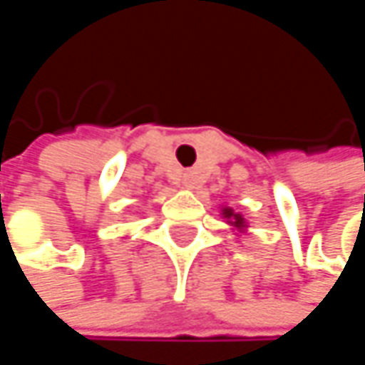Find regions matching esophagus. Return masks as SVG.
Returning a JSON list of instances; mask_svg holds the SVG:
<instances>
[{"instance_id": "esophagus-1", "label": "esophagus", "mask_w": 365, "mask_h": 365, "mask_svg": "<svg viewBox=\"0 0 365 365\" xmlns=\"http://www.w3.org/2000/svg\"><path fill=\"white\" fill-rule=\"evenodd\" d=\"M182 182H183V185L192 187V185H196V175H194L192 171H187V173H183L182 175Z\"/></svg>"}]
</instances>
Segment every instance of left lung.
<instances>
[{"label":"left lung","instance_id":"obj_1","mask_svg":"<svg viewBox=\"0 0 365 365\" xmlns=\"http://www.w3.org/2000/svg\"><path fill=\"white\" fill-rule=\"evenodd\" d=\"M230 215H232V211H230V209H226V217H230ZM235 224H239V226H241V224H243V217H241V215H235Z\"/></svg>","mask_w":365,"mask_h":365}]
</instances>
